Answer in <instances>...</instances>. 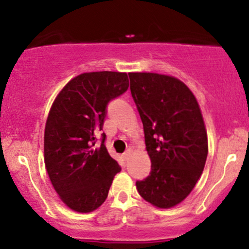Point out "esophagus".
<instances>
[{
    "label": "esophagus",
    "instance_id": "esophagus-1",
    "mask_svg": "<svg viewBox=\"0 0 249 249\" xmlns=\"http://www.w3.org/2000/svg\"><path fill=\"white\" fill-rule=\"evenodd\" d=\"M130 155H131V150H130V149H129V150L125 151L124 154H123V156H124V159H125V160L129 159V158H130Z\"/></svg>",
    "mask_w": 249,
    "mask_h": 249
}]
</instances>
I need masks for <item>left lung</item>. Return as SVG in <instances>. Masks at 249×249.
Instances as JSON below:
<instances>
[{"mask_svg":"<svg viewBox=\"0 0 249 249\" xmlns=\"http://www.w3.org/2000/svg\"><path fill=\"white\" fill-rule=\"evenodd\" d=\"M151 172L136 182L143 199L171 209L191 193L204 171L208 133L199 104L182 81L156 72H130Z\"/></svg>","mask_w":249,"mask_h":249,"instance_id":"8db88e82","label":"left lung"}]
</instances>
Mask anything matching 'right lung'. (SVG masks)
Wrapping results in <instances>:
<instances>
[{"label":"right lung","mask_w":249,"mask_h":249,"mask_svg":"<svg viewBox=\"0 0 249 249\" xmlns=\"http://www.w3.org/2000/svg\"><path fill=\"white\" fill-rule=\"evenodd\" d=\"M129 88L126 72H83L69 81L50 108L44 133V162L50 181L76 213L96 210L106 200L120 167L109 156L103 133L106 106Z\"/></svg>","instance_id":"add662e5"}]
</instances>
